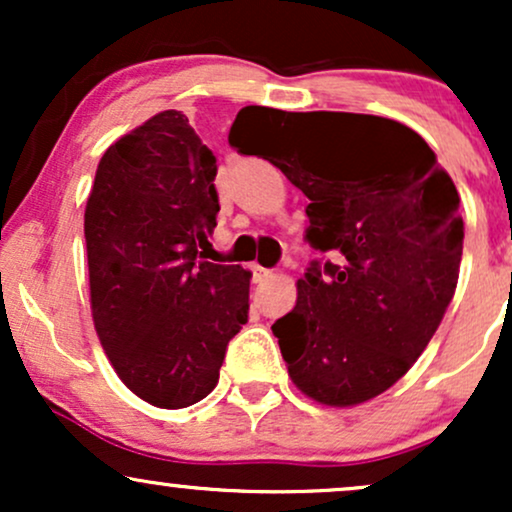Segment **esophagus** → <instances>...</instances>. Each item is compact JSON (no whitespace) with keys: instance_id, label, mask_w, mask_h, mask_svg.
I'll list each match as a JSON object with an SVG mask.
<instances>
[{"instance_id":"34e87169","label":"esophagus","mask_w":512,"mask_h":512,"mask_svg":"<svg viewBox=\"0 0 512 512\" xmlns=\"http://www.w3.org/2000/svg\"><path fill=\"white\" fill-rule=\"evenodd\" d=\"M250 269H252V281H255V284H260V281L269 279V276H272V272H269V269L260 267V264H252Z\"/></svg>"}]
</instances>
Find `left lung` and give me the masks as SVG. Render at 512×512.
<instances>
[{"instance_id":"left-lung-1","label":"left lung","mask_w":512,"mask_h":512,"mask_svg":"<svg viewBox=\"0 0 512 512\" xmlns=\"http://www.w3.org/2000/svg\"><path fill=\"white\" fill-rule=\"evenodd\" d=\"M228 137L267 158L310 199L305 238L337 262H313L296 308L272 325L289 378L325 407H356L402 378L455 296L460 195L414 129L358 113L240 110ZM232 132V127H231ZM245 154V151H243Z\"/></svg>"}]
</instances>
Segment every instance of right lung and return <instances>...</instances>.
Wrapping results in <instances>:
<instances>
[{
    "instance_id": "right-lung-1",
    "label": "right lung",
    "mask_w": 512,
    "mask_h": 512,
    "mask_svg": "<svg viewBox=\"0 0 512 512\" xmlns=\"http://www.w3.org/2000/svg\"><path fill=\"white\" fill-rule=\"evenodd\" d=\"M214 178L187 117L163 110L108 146L86 202L96 334L117 378L161 409L207 397L248 322L252 274L199 257L221 209Z\"/></svg>"
}]
</instances>
